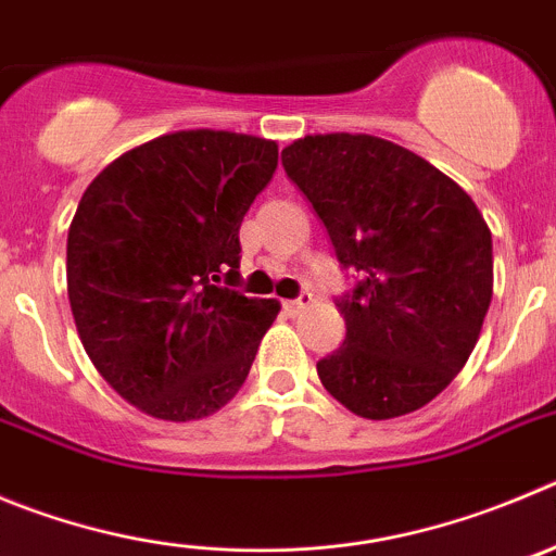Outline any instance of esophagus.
Listing matches in <instances>:
<instances>
[{"instance_id": "esophagus-1", "label": "esophagus", "mask_w": 556, "mask_h": 556, "mask_svg": "<svg viewBox=\"0 0 556 556\" xmlns=\"http://www.w3.org/2000/svg\"><path fill=\"white\" fill-rule=\"evenodd\" d=\"M309 302H313V293H302L299 299H290V302H285V309H288L290 315H299L302 309L309 307Z\"/></svg>"}]
</instances>
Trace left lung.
<instances>
[{"label": "left lung", "mask_w": 556, "mask_h": 556, "mask_svg": "<svg viewBox=\"0 0 556 556\" xmlns=\"http://www.w3.org/2000/svg\"><path fill=\"white\" fill-rule=\"evenodd\" d=\"M337 261L359 274L337 302L345 340L318 362L320 383L365 419L433 401L460 372L494 293L480 207L430 161L370 134H309L282 150Z\"/></svg>", "instance_id": "8db88e82"}]
</instances>
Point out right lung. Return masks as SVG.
Returning a JSON list of instances; mask_svg holds the SVG:
<instances>
[{"label":"right lung","mask_w":556,"mask_h":556,"mask_svg":"<svg viewBox=\"0 0 556 556\" xmlns=\"http://www.w3.org/2000/svg\"><path fill=\"white\" fill-rule=\"evenodd\" d=\"M279 148L232 131H175L96 175L67 230V299L103 381L164 422L211 417L247 381L277 299L236 282L238 230Z\"/></svg>","instance_id":"obj_1"}]
</instances>
